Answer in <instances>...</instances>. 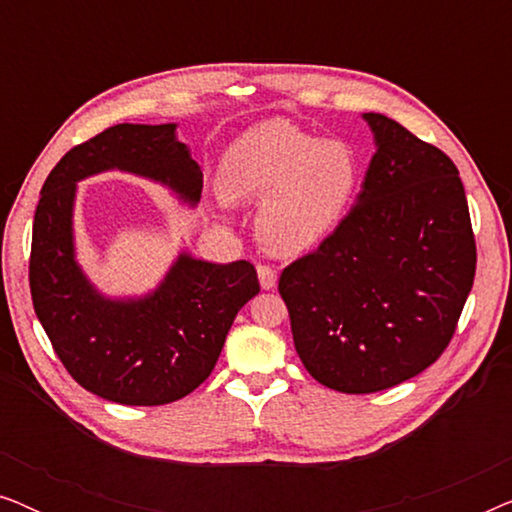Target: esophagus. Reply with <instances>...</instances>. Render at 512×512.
<instances>
[{
	"label": "esophagus",
	"mask_w": 512,
	"mask_h": 512,
	"mask_svg": "<svg viewBox=\"0 0 512 512\" xmlns=\"http://www.w3.org/2000/svg\"><path fill=\"white\" fill-rule=\"evenodd\" d=\"M256 272H258V282H261L263 289H275L277 284V270L272 268L268 263H258L256 265Z\"/></svg>",
	"instance_id": "34e87169"
}]
</instances>
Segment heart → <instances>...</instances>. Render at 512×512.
Here are the masks:
<instances>
[{"instance_id":"heart-1","label":"heart","mask_w":512,"mask_h":512,"mask_svg":"<svg viewBox=\"0 0 512 512\" xmlns=\"http://www.w3.org/2000/svg\"><path fill=\"white\" fill-rule=\"evenodd\" d=\"M356 160L335 139L270 118L228 146L219 191L230 202H258V235L282 256L317 247L352 195Z\"/></svg>"}]
</instances>
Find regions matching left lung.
Masks as SVG:
<instances>
[{"mask_svg": "<svg viewBox=\"0 0 512 512\" xmlns=\"http://www.w3.org/2000/svg\"><path fill=\"white\" fill-rule=\"evenodd\" d=\"M363 118L377 151L356 205L279 275L300 361L342 394L396 387L436 363L478 263L450 156L387 116Z\"/></svg>", "mask_w": 512, "mask_h": 512, "instance_id": "left-lung-1", "label": "left lung"}]
</instances>
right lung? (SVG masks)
Instances as JSON below:
<instances>
[{
  "instance_id": "1",
  "label": "right lung",
  "mask_w": 512,
  "mask_h": 512,
  "mask_svg": "<svg viewBox=\"0 0 512 512\" xmlns=\"http://www.w3.org/2000/svg\"><path fill=\"white\" fill-rule=\"evenodd\" d=\"M174 123L107 128L69 149L41 188L34 212L30 293L62 366L90 394L121 405H165L212 373L240 307L261 291L249 261L216 265L181 254L160 289L142 300H107L74 261L76 181L128 170L195 202L202 172Z\"/></svg>"
}]
</instances>
